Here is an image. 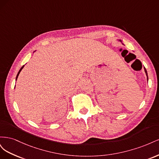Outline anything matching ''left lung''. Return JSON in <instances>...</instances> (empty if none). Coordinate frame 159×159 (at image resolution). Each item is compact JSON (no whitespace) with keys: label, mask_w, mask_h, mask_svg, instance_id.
<instances>
[{"label":"left lung","mask_w":159,"mask_h":159,"mask_svg":"<svg viewBox=\"0 0 159 159\" xmlns=\"http://www.w3.org/2000/svg\"><path fill=\"white\" fill-rule=\"evenodd\" d=\"M117 41H119V42H121V43H122V44H123V45H125L123 43V42L121 40H117ZM144 70H145V74H146V75H147V81H148V74H147V70H146V68H145V67H144Z\"/></svg>","instance_id":"1"}]
</instances>
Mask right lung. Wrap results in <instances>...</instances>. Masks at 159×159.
Segmentation results:
<instances>
[{
	"mask_svg": "<svg viewBox=\"0 0 159 159\" xmlns=\"http://www.w3.org/2000/svg\"><path fill=\"white\" fill-rule=\"evenodd\" d=\"M34 52H36V50L34 51ZM33 52V53H34ZM24 67H25V65H24L22 67V68L20 69V70H19V71L18 72V74H17V75H16V81L17 80V78H18V75H19V74H20V71H21V70L23 69V68H24Z\"/></svg>",
	"mask_w": 159,
	"mask_h": 159,
	"instance_id": "1",
	"label": "right lung"
}]
</instances>
